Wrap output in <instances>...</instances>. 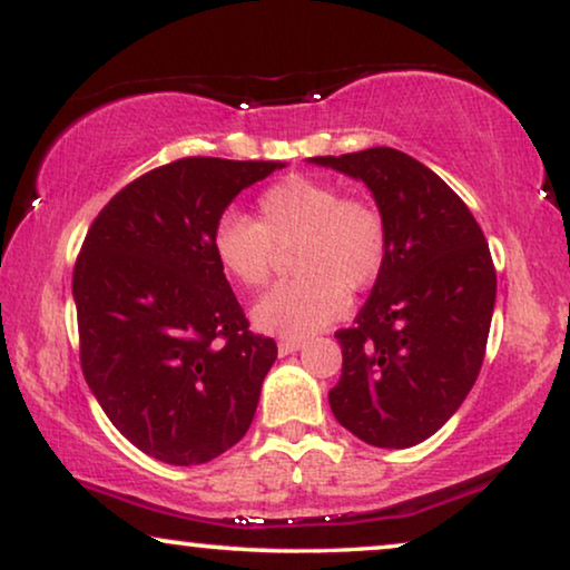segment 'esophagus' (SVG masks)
I'll return each mask as SVG.
<instances>
[{
    "label": "esophagus",
    "instance_id": "1",
    "mask_svg": "<svg viewBox=\"0 0 570 570\" xmlns=\"http://www.w3.org/2000/svg\"><path fill=\"white\" fill-rule=\"evenodd\" d=\"M303 347V340H293V337H285L279 340V355H291L295 350Z\"/></svg>",
    "mask_w": 570,
    "mask_h": 570
}]
</instances>
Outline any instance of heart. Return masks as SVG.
<instances>
[{"instance_id":"b5f03b06","label":"heart","mask_w":570,"mask_h":570,"mask_svg":"<svg viewBox=\"0 0 570 570\" xmlns=\"http://www.w3.org/2000/svg\"><path fill=\"white\" fill-rule=\"evenodd\" d=\"M291 248L298 275L262 295L254 324L277 337H308L340 316L347 287L363 291L381 275L389 228L381 209L363 197H342L330 181L287 176L256 199V223L225 213L213 230V256L230 283L256 291L275 267V248Z\"/></svg>"}]
</instances>
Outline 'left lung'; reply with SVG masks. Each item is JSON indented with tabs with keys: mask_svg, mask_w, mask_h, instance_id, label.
<instances>
[{
	"mask_svg": "<svg viewBox=\"0 0 570 570\" xmlns=\"http://www.w3.org/2000/svg\"><path fill=\"white\" fill-rule=\"evenodd\" d=\"M373 191L389 252L355 326L334 337L342 376L330 392L340 425L379 449H407L459 410L480 376L495 306V267L470 207L392 147L311 158Z\"/></svg>",
	"mask_w": 570,
	"mask_h": 570,
	"instance_id": "1",
	"label": "left lung"
}]
</instances>
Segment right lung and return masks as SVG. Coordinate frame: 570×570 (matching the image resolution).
Returning <instances> with one entry per match:
<instances>
[{
  "label": "right lung",
  "mask_w": 570,
  "mask_h": 570,
  "mask_svg": "<svg viewBox=\"0 0 570 570\" xmlns=\"http://www.w3.org/2000/svg\"><path fill=\"white\" fill-rule=\"evenodd\" d=\"M275 160L181 158L124 186L75 262L80 365L129 443L166 464H205L244 439L277 357L213 256L225 207Z\"/></svg>",
  "instance_id": "add662e5"
}]
</instances>
